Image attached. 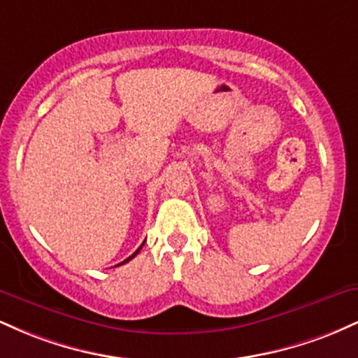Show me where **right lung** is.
Listing matches in <instances>:
<instances>
[{
    "instance_id": "add662e5",
    "label": "right lung",
    "mask_w": 358,
    "mask_h": 358,
    "mask_svg": "<svg viewBox=\"0 0 358 358\" xmlns=\"http://www.w3.org/2000/svg\"><path fill=\"white\" fill-rule=\"evenodd\" d=\"M143 244H145V242H143ZM143 244H141V248H143ZM141 248H139V249H138V250H136V252H134V254H131V256H129V257H127V259H126V261L119 262V264H117V266H121V264H124V262H127V261H131V259H133V257H134V256H136V254L139 252V250H141Z\"/></svg>"
}]
</instances>
